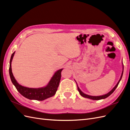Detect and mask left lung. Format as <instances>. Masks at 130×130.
I'll return each mask as SVG.
<instances>
[{
    "mask_svg": "<svg viewBox=\"0 0 130 130\" xmlns=\"http://www.w3.org/2000/svg\"><path fill=\"white\" fill-rule=\"evenodd\" d=\"M123 68H124V66H123ZM123 72H122V74H121V77H120V80H119L117 84L116 85V86L115 87H114L111 91H110L109 93H108L107 94H105V95H101V96H90V95H87V94H86L85 93H84L83 92H82L81 90L80 89L79 87H78V86L77 85V89L78 90V92H79L80 95L83 96L84 98H88V99H92V100H101V99H105V98H107L108 96H109L110 95H111V94H112L113 93V92L115 91V89L117 88V87H118V86L119 82L121 79L122 78V76H123Z\"/></svg>",
    "mask_w": 130,
    "mask_h": 130,
    "instance_id": "8db88e82",
    "label": "left lung"
}]
</instances>
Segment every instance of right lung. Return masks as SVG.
<instances>
[{
  "instance_id": "add662e5",
  "label": "right lung",
  "mask_w": 130,
  "mask_h": 130,
  "mask_svg": "<svg viewBox=\"0 0 130 130\" xmlns=\"http://www.w3.org/2000/svg\"><path fill=\"white\" fill-rule=\"evenodd\" d=\"M15 52L12 54L10 61V67H9V74L12 82L16 88L17 90L25 98L30 100H36L39 101L44 100L54 96L55 94L59 84H60L61 72L63 69H61L57 70L54 74L52 78L48 83V85L44 87L39 88H27L24 87L19 85L14 78L11 69V62L12 60Z\"/></svg>"
}]
</instances>
